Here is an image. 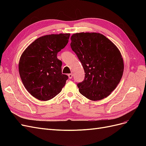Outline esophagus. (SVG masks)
<instances>
[{"mask_svg":"<svg viewBox=\"0 0 146 146\" xmlns=\"http://www.w3.org/2000/svg\"><path fill=\"white\" fill-rule=\"evenodd\" d=\"M68 77H69V78H70V79H71L72 78V77H73V74L71 73V74H69V75H68Z\"/></svg>","mask_w":146,"mask_h":146,"instance_id":"obj_1","label":"esophagus"}]
</instances>
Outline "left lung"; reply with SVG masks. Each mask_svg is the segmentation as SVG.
<instances>
[{
	"mask_svg": "<svg viewBox=\"0 0 146 146\" xmlns=\"http://www.w3.org/2000/svg\"><path fill=\"white\" fill-rule=\"evenodd\" d=\"M70 40V47L85 73L83 81L77 84L79 92L94 101L107 98L122 77L124 66L120 51L99 33H77Z\"/></svg>",
	"mask_w": 146,
	"mask_h": 146,
	"instance_id": "1",
	"label": "left lung"
}]
</instances>
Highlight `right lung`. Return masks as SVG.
<instances>
[{
  "instance_id": "add662e5",
  "label": "right lung",
  "mask_w": 146,
  "mask_h": 146,
  "mask_svg": "<svg viewBox=\"0 0 146 146\" xmlns=\"http://www.w3.org/2000/svg\"><path fill=\"white\" fill-rule=\"evenodd\" d=\"M70 33L52 34L39 37L26 48L19 60V72L26 90L43 101L58 94L68 76L61 72L57 54L67 45Z\"/></svg>"
}]
</instances>
